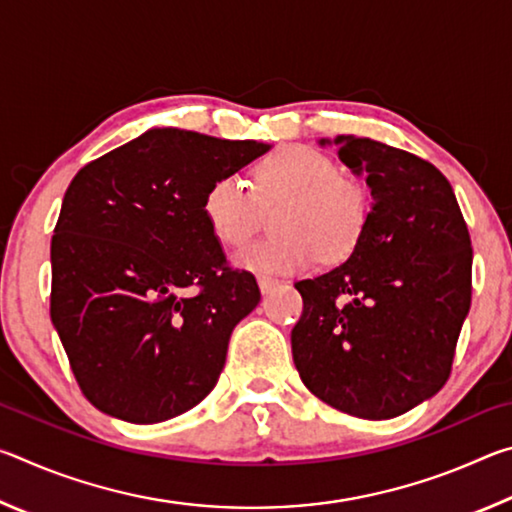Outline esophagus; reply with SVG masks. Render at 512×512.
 Segmentation results:
<instances>
[{
  "label": "esophagus",
  "instance_id": "34e87169",
  "mask_svg": "<svg viewBox=\"0 0 512 512\" xmlns=\"http://www.w3.org/2000/svg\"><path fill=\"white\" fill-rule=\"evenodd\" d=\"M257 284H259V291H262L264 293V296H268V293H271L275 287H277V284H280V282H277L275 280V277H268V275H259L257 277Z\"/></svg>",
  "mask_w": 512,
  "mask_h": 512
}]
</instances>
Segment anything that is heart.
I'll list each match as a JSON object with an SVG mask.
<instances>
[{
	"label": "heart",
	"mask_w": 512,
	"mask_h": 512,
	"mask_svg": "<svg viewBox=\"0 0 512 512\" xmlns=\"http://www.w3.org/2000/svg\"><path fill=\"white\" fill-rule=\"evenodd\" d=\"M271 210L275 235L235 259L250 271L273 275L302 273L318 257L343 262L361 244L370 219L366 189L309 146H284L257 162L250 192L237 178L221 176L203 196L205 223L223 248L248 244Z\"/></svg>",
	"instance_id": "obj_1"
}]
</instances>
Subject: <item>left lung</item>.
I'll return each instance as SVG.
<instances>
[{
	"mask_svg": "<svg viewBox=\"0 0 512 512\" xmlns=\"http://www.w3.org/2000/svg\"><path fill=\"white\" fill-rule=\"evenodd\" d=\"M327 144V140H320ZM372 207L350 259L296 282L293 363L318 400L366 420L411 411L445 386L472 302V241L449 180L431 162L341 135Z\"/></svg>",
	"mask_w": 512,
	"mask_h": 512,
	"instance_id": "1",
	"label": "left lung"
}]
</instances>
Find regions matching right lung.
I'll return each mask as SVG.
<instances>
[{
    "instance_id": "add662e5",
    "label": "right lung",
    "mask_w": 512,
    "mask_h": 512,
    "mask_svg": "<svg viewBox=\"0 0 512 512\" xmlns=\"http://www.w3.org/2000/svg\"><path fill=\"white\" fill-rule=\"evenodd\" d=\"M271 146L151 128L76 173L51 237V323L83 395L153 424L205 400L259 302L203 216L216 178Z\"/></svg>"
}]
</instances>
